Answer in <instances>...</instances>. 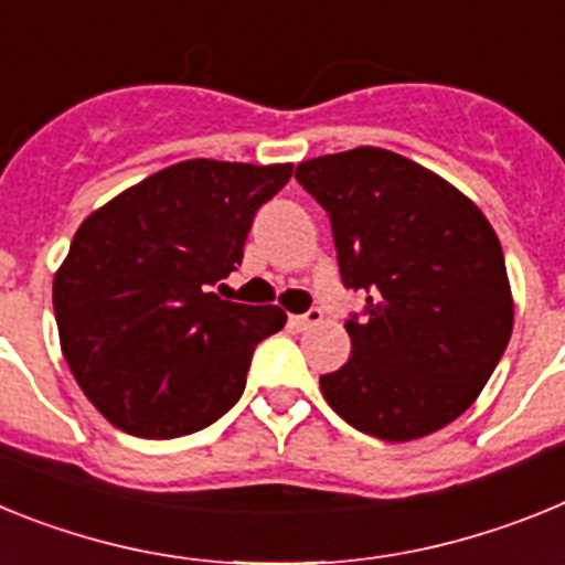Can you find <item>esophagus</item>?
<instances>
[{
    "label": "esophagus",
    "mask_w": 565,
    "mask_h": 565,
    "mask_svg": "<svg viewBox=\"0 0 565 565\" xmlns=\"http://www.w3.org/2000/svg\"><path fill=\"white\" fill-rule=\"evenodd\" d=\"M323 321V312L318 310V307H312V310H307L303 316H289V323L296 327V330H310V327H316V323Z\"/></svg>",
    "instance_id": "esophagus-1"
}]
</instances>
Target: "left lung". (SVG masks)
Masks as SVG:
<instances>
[{
    "mask_svg": "<svg viewBox=\"0 0 565 565\" xmlns=\"http://www.w3.org/2000/svg\"><path fill=\"white\" fill-rule=\"evenodd\" d=\"M296 179L327 210L343 287L364 318L352 355L321 375L327 404L381 440L424 438L463 415L512 335L507 262L487 215L449 181L381 147L318 156Z\"/></svg>",
    "mask_w": 565,
    "mask_h": 565,
    "instance_id": "1",
    "label": "left lung"
}]
</instances>
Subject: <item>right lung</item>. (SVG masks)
Returning a JSON list of instances; mask_svg holds the SVG:
<instances>
[{
	"label": "right lung",
	"instance_id": "add662e5",
	"mask_svg": "<svg viewBox=\"0 0 565 565\" xmlns=\"http://www.w3.org/2000/svg\"><path fill=\"white\" fill-rule=\"evenodd\" d=\"M292 164L190 159L127 188L76 230L53 278L58 341L87 401L127 435L181 438L242 398L278 307L222 301L262 204Z\"/></svg>",
	"mask_w": 565,
	"mask_h": 565
}]
</instances>
